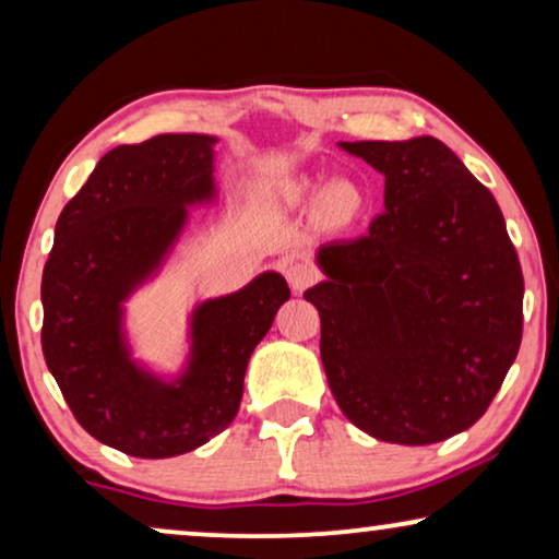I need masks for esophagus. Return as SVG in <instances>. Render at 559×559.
Segmentation results:
<instances>
[{
    "mask_svg": "<svg viewBox=\"0 0 559 559\" xmlns=\"http://www.w3.org/2000/svg\"><path fill=\"white\" fill-rule=\"evenodd\" d=\"M285 277L295 293H302L305 287H310L312 282L318 280V270L308 262H289L285 270Z\"/></svg>",
    "mask_w": 559,
    "mask_h": 559,
    "instance_id": "obj_1",
    "label": "esophagus"
}]
</instances>
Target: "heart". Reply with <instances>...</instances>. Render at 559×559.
Returning <instances> with one entry per match:
<instances>
[{
  "instance_id": "b5f03b06",
  "label": "heart",
  "mask_w": 559,
  "mask_h": 559,
  "mask_svg": "<svg viewBox=\"0 0 559 559\" xmlns=\"http://www.w3.org/2000/svg\"><path fill=\"white\" fill-rule=\"evenodd\" d=\"M358 203H361V198H358L356 188L346 180L333 182V186L325 190V209L335 213V216H350V213L358 209Z\"/></svg>"
}]
</instances>
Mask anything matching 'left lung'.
Here are the masks:
<instances>
[{
  "label": "left lung",
  "mask_w": 559,
  "mask_h": 559,
  "mask_svg": "<svg viewBox=\"0 0 559 559\" xmlns=\"http://www.w3.org/2000/svg\"><path fill=\"white\" fill-rule=\"evenodd\" d=\"M384 175L369 234L318 251L320 358L350 423L430 445L476 425L522 346L524 277L491 190L435 136L341 142Z\"/></svg>",
  "instance_id": "left-lung-1"
}]
</instances>
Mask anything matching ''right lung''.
I'll use <instances>...</instances> for the list:
<instances>
[{"label":"right lung","mask_w":559,"mask_h":559,"mask_svg":"<svg viewBox=\"0 0 559 559\" xmlns=\"http://www.w3.org/2000/svg\"><path fill=\"white\" fill-rule=\"evenodd\" d=\"M213 136L159 134L98 159L66 203L43 270V356L73 417L104 445L173 457L231 425L257 343L289 300L282 274L193 312L186 373L142 371L124 346L121 302L157 270L190 203L213 198Z\"/></svg>","instance_id":"right-lung-1"}]
</instances>
